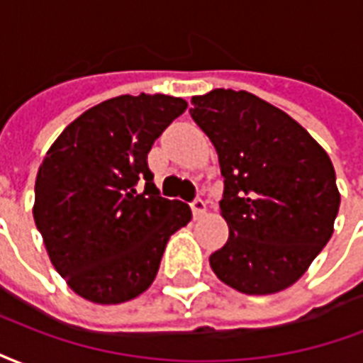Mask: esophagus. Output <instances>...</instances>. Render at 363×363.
Instances as JSON below:
<instances>
[{
  "label": "esophagus",
  "instance_id": "34e87169",
  "mask_svg": "<svg viewBox=\"0 0 363 363\" xmlns=\"http://www.w3.org/2000/svg\"><path fill=\"white\" fill-rule=\"evenodd\" d=\"M190 208H192V213H194V218H202L206 213V202L202 200V198H196L192 204H190Z\"/></svg>",
  "mask_w": 363,
  "mask_h": 363
}]
</instances>
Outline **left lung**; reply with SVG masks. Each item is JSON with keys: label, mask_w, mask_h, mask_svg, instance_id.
Here are the masks:
<instances>
[{"label": "left lung", "mask_w": 363, "mask_h": 363, "mask_svg": "<svg viewBox=\"0 0 363 363\" xmlns=\"http://www.w3.org/2000/svg\"><path fill=\"white\" fill-rule=\"evenodd\" d=\"M192 104L190 116L218 151L229 225L210 267L249 296L289 288L335 231L340 192L330 157L301 124L252 93L213 89Z\"/></svg>", "instance_id": "obj_1"}]
</instances>
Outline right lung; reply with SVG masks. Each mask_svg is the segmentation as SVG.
<instances>
[{
    "mask_svg": "<svg viewBox=\"0 0 363 363\" xmlns=\"http://www.w3.org/2000/svg\"><path fill=\"white\" fill-rule=\"evenodd\" d=\"M186 106L169 95L114 96L46 151L33 216L54 268L83 299L112 305L143 294L169 237L192 218L184 202L159 196L147 167L153 142Z\"/></svg>",
    "mask_w": 363,
    "mask_h": 363,
    "instance_id": "1",
    "label": "right lung"
}]
</instances>
